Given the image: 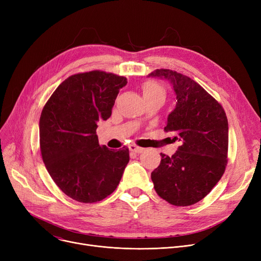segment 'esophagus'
Returning a JSON list of instances; mask_svg holds the SVG:
<instances>
[{"label":"esophagus","instance_id":"1","mask_svg":"<svg viewBox=\"0 0 261 261\" xmlns=\"http://www.w3.org/2000/svg\"><path fill=\"white\" fill-rule=\"evenodd\" d=\"M129 149H130V151L135 152V153H142L144 151V148L139 147V146H136V145H131L129 147Z\"/></svg>","mask_w":261,"mask_h":261}]
</instances>
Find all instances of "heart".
<instances>
[{"instance_id":"heart-1","label":"heart","mask_w":261,"mask_h":261,"mask_svg":"<svg viewBox=\"0 0 261 261\" xmlns=\"http://www.w3.org/2000/svg\"><path fill=\"white\" fill-rule=\"evenodd\" d=\"M143 94H144V97H148V96L155 95V94L164 95V91L161 88V86L155 84V82L148 81L143 85Z\"/></svg>"}]
</instances>
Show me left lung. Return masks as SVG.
Wrapping results in <instances>:
<instances>
[{"label":"left lung","instance_id":"obj_1","mask_svg":"<svg viewBox=\"0 0 261 261\" xmlns=\"http://www.w3.org/2000/svg\"><path fill=\"white\" fill-rule=\"evenodd\" d=\"M149 76L165 78L173 87L176 105L166 132L182 142L171 156L151 172L156 194L174 206H189L206 197L220 181L227 164L228 122L224 109L198 82L175 71L158 68Z\"/></svg>","mask_w":261,"mask_h":261}]
</instances>
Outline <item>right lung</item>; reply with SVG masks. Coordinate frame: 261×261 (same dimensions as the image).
<instances>
[{
  "instance_id": "1",
  "label": "right lung",
  "mask_w": 261,
  "mask_h": 261,
  "mask_svg": "<svg viewBox=\"0 0 261 261\" xmlns=\"http://www.w3.org/2000/svg\"><path fill=\"white\" fill-rule=\"evenodd\" d=\"M127 78L102 71L78 73L55 90L41 112L40 150L63 193L81 203L103 200L116 189L129 163V149L100 146L97 121L112 113Z\"/></svg>"
}]
</instances>
